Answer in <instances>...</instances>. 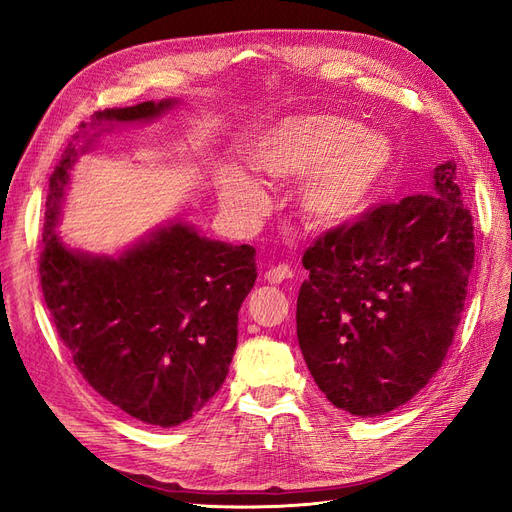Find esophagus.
Returning <instances> with one entry per match:
<instances>
[{"instance_id": "34e87169", "label": "esophagus", "mask_w": 512, "mask_h": 512, "mask_svg": "<svg viewBox=\"0 0 512 512\" xmlns=\"http://www.w3.org/2000/svg\"><path fill=\"white\" fill-rule=\"evenodd\" d=\"M265 280L269 284H282L286 280H292V269L286 267V265H277V267H271L267 273H265Z\"/></svg>"}]
</instances>
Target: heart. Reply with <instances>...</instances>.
Segmentation results:
<instances>
[{
	"label": "heart",
	"mask_w": 512,
	"mask_h": 512,
	"mask_svg": "<svg viewBox=\"0 0 512 512\" xmlns=\"http://www.w3.org/2000/svg\"><path fill=\"white\" fill-rule=\"evenodd\" d=\"M252 173L271 181H297V207L314 228L335 230L361 218L395 162L380 132L361 130L350 117L305 113L284 117L247 145ZM220 203L237 222L250 224L269 207L265 188L241 168H220Z\"/></svg>",
	"instance_id": "obj_1"
}]
</instances>
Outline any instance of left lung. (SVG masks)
I'll use <instances>...</instances> for the list:
<instances>
[{
    "mask_svg": "<svg viewBox=\"0 0 512 512\" xmlns=\"http://www.w3.org/2000/svg\"><path fill=\"white\" fill-rule=\"evenodd\" d=\"M472 265L453 160L433 168L429 194L380 205L309 247L297 337L335 408L371 418L423 389L455 337Z\"/></svg>",
    "mask_w": 512,
    "mask_h": 512,
    "instance_id": "1",
    "label": "left lung"
}]
</instances>
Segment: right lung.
I'll return each mask as SVG.
<instances>
[{
    "mask_svg": "<svg viewBox=\"0 0 512 512\" xmlns=\"http://www.w3.org/2000/svg\"><path fill=\"white\" fill-rule=\"evenodd\" d=\"M177 106L149 100L81 123L49 179L40 256L44 301L74 365L113 406L158 427L185 423L224 384L256 250L168 220L117 254H91L70 247L57 226L72 168L100 134Z\"/></svg>",
    "mask_w": 512,
    "mask_h": 512,
    "instance_id": "right-lung-1",
    "label": "right lung"
}]
</instances>
